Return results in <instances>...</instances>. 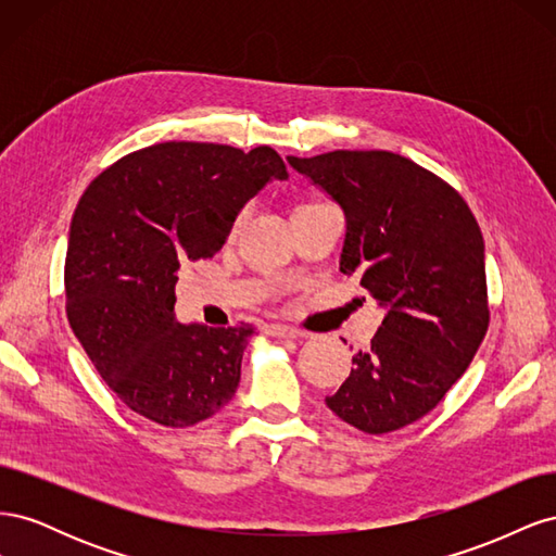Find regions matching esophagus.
<instances>
[{
  "instance_id": "34e87169",
  "label": "esophagus",
  "mask_w": 556,
  "mask_h": 556,
  "mask_svg": "<svg viewBox=\"0 0 556 556\" xmlns=\"http://www.w3.org/2000/svg\"><path fill=\"white\" fill-rule=\"evenodd\" d=\"M266 333L276 336V339H301V336H304L296 327L290 325H268Z\"/></svg>"
}]
</instances>
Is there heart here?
<instances>
[{"label": "heart", "instance_id": "1", "mask_svg": "<svg viewBox=\"0 0 556 556\" xmlns=\"http://www.w3.org/2000/svg\"><path fill=\"white\" fill-rule=\"evenodd\" d=\"M301 206H311V204H301ZM245 215H248V208H241L239 213H237V217H233V223H231V233L237 231L241 225H243V220H245Z\"/></svg>", "mask_w": 556, "mask_h": 556}]
</instances>
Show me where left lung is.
<instances>
[{
	"mask_svg": "<svg viewBox=\"0 0 556 556\" xmlns=\"http://www.w3.org/2000/svg\"><path fill=\"white\" fill-rule=\"evenodd\" d=\"M339 201L341 271L387 306L371 348L327 406L366 433L406 427L439 406L478 352L486 327L484 241L450 182L390 150L288 157Z\"/></svg>",
	"mask_w": 556,
	"mask_h": 556,
	"instance_id": "left-lung-1",
	"label": "left lung"
}]
</instances>
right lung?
<instances>
[{"label":"right lung","instance_id":"1","mask_svg":"<svg viewBox=\"0 0 556 556\" xmlns=\"http://www.w3.org/2000/svg\"><path fill=\"white\" fill-rule=\"evenodd\" d=\"M271 178L274 148L166 141L125 155L83 192L64 262L66 317L97 374L134 413L182 429L237 394L252 325H180L178 268L213 257Z\"/></svg>","mask_w":556,"mask_h":556}]
</instances>
